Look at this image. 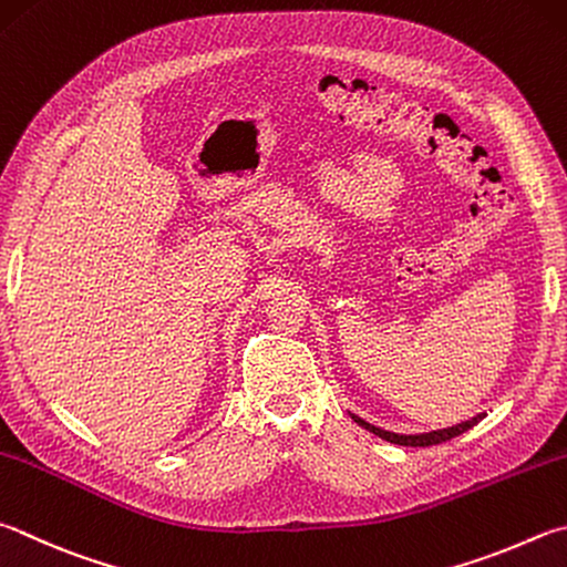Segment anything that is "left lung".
Listing matches in <instances>:
<instances>
[{"label": "left lung", "instance_id": "8db88e82", "mask_svg": "<svg viewBox=\"0 0 567 567\" xmlns=\"http://www.w3.org/2000/svg\"><path fill=\"white\" fill-rule=\"evenodd\" d=\"M349 416H352L359 426H364L367 431H372L374 436L389 441V444H396V446H434V444H441V441H449V439L463 434V431H468L471 426H476L478 421L486 416V414H476V416H471L468 421H461V424L446 426V429L424 431V434H396V431H386V429H379L374 424H369L367 419L352 414V411H349Z\"/></svg>", "mask_w": 567, "mask_h": 567}]
</instances>
